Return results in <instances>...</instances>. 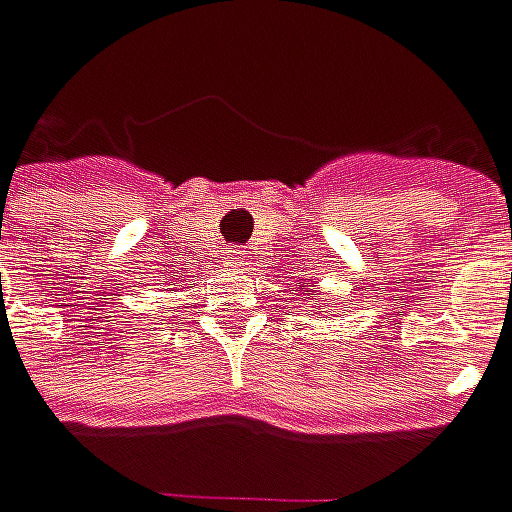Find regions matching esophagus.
Listing matches in <instances>:
<instances>
[{
    "label": "esophagus",
    "instance_id": "34e87169",
    "mask_svg": "<svg viewBox=\"0 0 512 512\" xmlns=\"http://www.w3.org/2000/svg\"><path fill=\"white\" fill-rule=\"evenodd\" d=\"M243 260H246V252H243L241 246H229V249H224V263H227V266H243Z\"/></svg>",
    "mask_w": 512,
    "mask_h": 512
}]
</instances>
